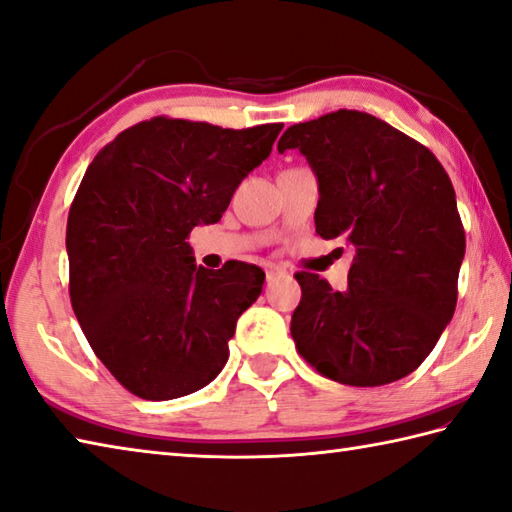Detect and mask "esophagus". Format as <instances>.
Returning <instances> with one entry per match:
<instances>
[{
  "mask_svg": "<svg viewBox=\"0 0 512 512\" xmlns=\"http://www.w3.org/2000/svg\"><path fill=\"white\" fill-rule=\"evenodd\" d=\"M264 270H266V277H268V279H273V277H277V275H282V273H284V270L279 268V266H275V264H266V266H264Z\"/></svg>",
  "mask_w": 512,
  "mask_h": 512,
  "instance_id": "obj_1",
  "label": "esophagus"
}]
</instances>
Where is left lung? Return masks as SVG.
<instances>
[{"mask_svg": "<svg viewBox=\"0 0 512 512\" xmlns=\"http://www.w3.org/2000/svg\"><path fill=\"white\" fill-rule=\"evenodd\" d=\"M319 184L315 230L355 248L348 288L297 273V353L348 386L397 382L424 362L455 313L466 253L450 177L430 150L368 113L337 110L290 126Z\"/></svg>", "mask_w": 512, "mask_h": 512, "instance_id": "8db88e82", "label": "left lung"}]
</instances>
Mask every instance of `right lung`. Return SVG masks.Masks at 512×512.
I'll list each match as a JSON object with an SVG mask.
<instances>
[{"label": "right lung", "mask_w": 512, "mask_h": 512, "mask_svg": "<svg viewBox=\"0 0 512 512\" xmlns=\"http://www.w3.org/2000/svg\"><path fill=\"white\" fill-rule=\"evenodd\" d=\"M282 128L162 115L122 130L90 162L66 226L70 304L90 348L133 395L166 402L222 373L266 275L244 262L195 266L186 239L222 219Z\"/></svg>", "instance_id": "add662e5"}]
</instances>
